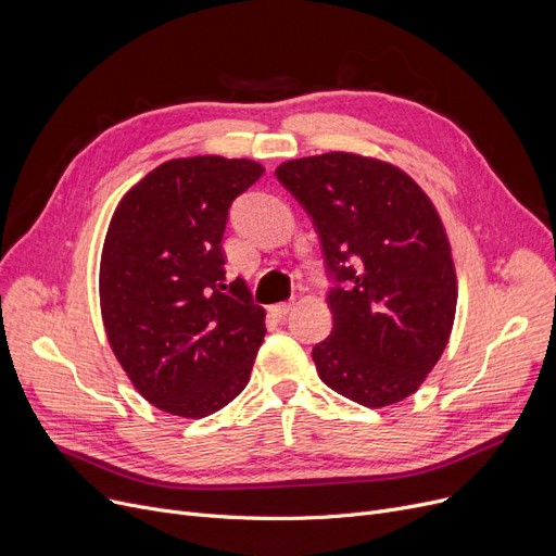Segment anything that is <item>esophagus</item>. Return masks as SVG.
Wrapping results in <instances>:
<instances>
[{
    "instance_id": "1",
    "label": "esophagus",
    "mask_w": 556,
    "mask_h": 556,
    "mask_svg": "<svg viewBox=\"0 0 556 556\" xmlns=\"http://www.w3.org/2000/svg\"><path fill=\"white\" fill-rule=\"evenodd\" d=\"M295 308V304L293 302H281V304H275V306H270V313L273 315H277V317H286L290 311Z\"/></svg>"
}]
</instances>
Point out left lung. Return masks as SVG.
Instances as JSON below:
<instances>
[{"instance_id":"left-lung-1","label":"left lung","mask_w":556,"mask_h":556,"mask_svg":"<svg viewBox=\"0 0 556 556\" xmlns=\"http://www.w3.org/2000/svg\"><path fill=\"white\" fill-rule=\"evenodd\" d=\"M277 180L313 218L333 329L313 346L323 383L365 407L415 394L451 338L457 277L444 223L390 162L356 153L288 160Z\"/></svg>"}]
</instances>
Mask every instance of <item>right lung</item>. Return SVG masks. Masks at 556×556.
I'll use <instances>...</instances> for the list:
<instances>
[{"label": "right lung", "mask_w": 556, "mask_h": 556, "mask_svg": "<svg viewBox=\"0 0 556 556\" xmlns=\"http://www.w3.org/2000/svg\"><path fill=\"white\" fill-rule=\"evenodd\" d=\"M263 175L252 160H168L116 204L99 298L112 352L160 410L202 419L237 399L266 336L243 279L225 283L231 202Z\"/></svg>", "instance_id": "add662e5"}]
</instances>
